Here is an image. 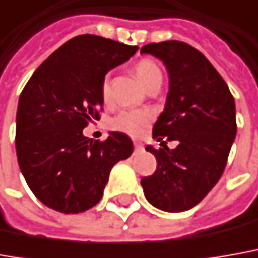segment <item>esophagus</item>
Wrapping results in <instances>:
<instances>
[{"mask_svg": "<svg viewBox=\"0 0 258 258\" xmlns=\"http://www.w3.org/2000/svg\"><path fill=\"white\" fill-rule=\"evenodd\" d=\"M134 148H136V151H143L144 145L141 143H134Z\"/></svg>", "mask_w": 258, "mask_h": 258, "instance_id": "34e87169", "label": "esophagus"}]
</instances>
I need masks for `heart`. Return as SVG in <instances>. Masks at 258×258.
<instances>
[{
  "mask_svg": "<svg viewBox=\"0 0 258 258\" xmlns=\"http://www.w3.org/2000/svg\"><path fill=\"white\" fill-rule=\"evenodd\" d=\"M134 73L145 89H148L154 83L162 82V72L159 66L150 59H144L137 63L134 66ZM101 94H103V100L108 103L111 99L108 78L104 79L101 83ZM152 118L154 114L150 110H124L113 118L111 127L131 137H140L144 133V130L150 125Z\"/></svg>",
  "mask_w": 258,
  "mask_h": 258,
  "instance_id": "obj_1",
  "label": "heart"
}]
</instances>
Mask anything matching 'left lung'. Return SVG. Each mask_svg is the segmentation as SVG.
Listing matches in <instances>:
<instances>
[{
  "label": "left lung",
  "mask_w": 258,
  "mask_h": 258,
  "mask_svg": "<svg viewBox=\"0 0 258 258\" xmlns=\"http://www.w3.org/2000/svg\"><path fill=\"white\" fill-rule=\"evenodd\" d=\"M141 53L161 59L169 76L164 111L152 128L157 141H176L169 150L148 145L157 171L141 179L152 206L178 213L192 209L225 171L236 137V107L226 82L198 49L179 41L148 43Z\"/></svg>",
  "instance_id": "8db88e82"
}]
</instances>
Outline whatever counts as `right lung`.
Returning a JSON list of instances; mask_svg holds the SVG:
<instances>
[{
    "label": "right lung",
    "mask_w": 258,
    "mask_h": 258,
    "mask_svg": "<svg viewBox=\"0 0 258 258\" xmlns=\"http://www.w3.org/2000/svg\"><path fill=\"white\" fill-rule=\"evenodd\" d=\"M138 50L97 35H79L56 49L28 80L17 111V157L28 186L45 206L80 213L97 205L111 168L134 144L111 131L106 141L83 136L103 107L110 69Z\"/></svg>",
    "instance_id": "1"
}]
</instances>
